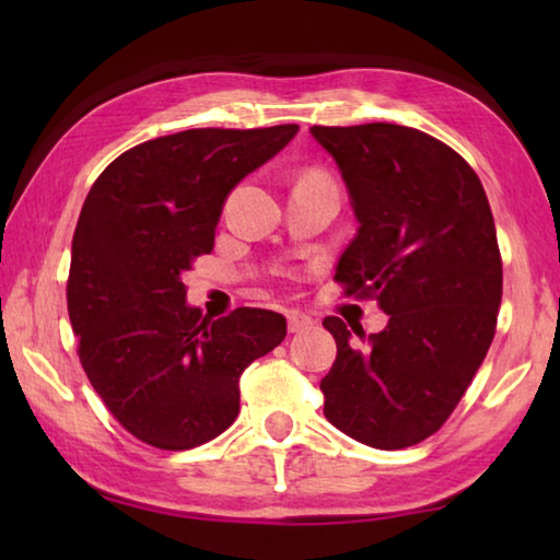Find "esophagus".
<instances>
[{"mask_svg":"<svg viewBox=\"0 0 560 560\" xmlns=\"http://www.w3.org/2000/svg\"><path fill=\"white\" fill-rule=\"evenodd\" d=\"M289 330L291 334H301V330H306L314 326V318L303 314V311H289Z\"/></svg>","mask_w":560,"mask_h":560,"instance_id":"obj_1","label":"esophagus"}]
</instances>
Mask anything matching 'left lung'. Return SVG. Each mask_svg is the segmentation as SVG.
I'll use <instances>...</instances> for the list:
<instances>
[{
  "instance_id": "8db88e82",
  "label": "left lung",
  "mask_w": 560,
  "mask_h": 560,
  "mask_svg": "<svg viewBox=\"0 0 560 560\" xmlns=\"http://www.w3.org/2000/svg\"><path fill=\"white\" fill-rule=\"evenodd\" d=\"M311 136L336 160L358 220L336 281L387 314L365 348L353 346L363 328L324 318L338 346L324 415L368 447H412L442 428L494 338L501 257L487 192L422 130L365 122Z\"/></svg>"
}]
</instances>
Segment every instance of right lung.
Here are the masks:
<instances>
[{
	"instance_id": "1",
	"label": "right lung",
	"mask_w": 560,
	"mask_h": 560,
	"mask_svg": "<svg viewBox=\"0 0 560 560\" xmlns=\"http://www.w3.org/2000/svg\"><path fill=\"white\" fill-rule=\"evenodd\" d=\"M299 126L195 128L130 148L93 183L73 232L66 299L93 390L138 440L192 450L240 415V377L287 318L236 308L202 318L183 273L210 254L222 207Z\"/></svg>"
}]
</instances>
